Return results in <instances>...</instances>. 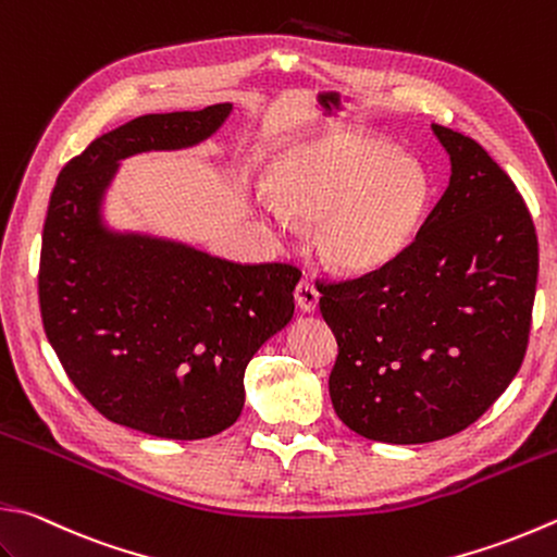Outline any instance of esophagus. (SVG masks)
<instances>
[{"label": "esophagus", "instance_id": "obj_1", "mask_svg": "<svg viewBox=\"0 0 557 557\" xmlns=\"http://www.w3.org/2000/svg\"><path fill=\"white\" fill-rule=\"evenodd\" d=\"M293 296H296V302H298V308L302 312H312L314 308H318L320 293H318V288H314L308 278L298 281V286H296V290H293Z\"/></svg>", "mask_w": 557, "mask_h": 557}]
</instances>
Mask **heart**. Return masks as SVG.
<instances>
[{
	"label": "heart",
	"mask_w": 557,
	"mask_h": 557,
	"mask_svg": "<svg viewBox=\"0 0 557 557\" xmlns=\"http://www.w3.org/2000/svg\"><path fill=\"white\" fill-rule=\"evenodd\" d=\"M269 194L283 213L314 220L312 245L324 264L363 274L412 243L432 180L381 135L330 133L283 154Z\"/></svg>",
	"instance_id": "1"
}]
</instances>
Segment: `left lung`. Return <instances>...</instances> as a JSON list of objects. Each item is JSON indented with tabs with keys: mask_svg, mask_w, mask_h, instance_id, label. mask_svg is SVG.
Listing matches in <instances>:
<instances>
[{
	"mask_svg": "<svg viewBox=\"0 0 557 557\" xmlns=\"http://www.w3.org/2000/svg\"><path fill=\"white\" fill-rule=\"evenodd\" d=\"M450 182L400 255L318 290L337 337L334 412L383 444L454 436L521 369L539 278V237L507 172L468 138L432 125Z\"/></svg>",
	"mask_w": 557,
	"mask_h": 557,
	"instance_id": "1",
	"label": "left lung"
}]
</instances>
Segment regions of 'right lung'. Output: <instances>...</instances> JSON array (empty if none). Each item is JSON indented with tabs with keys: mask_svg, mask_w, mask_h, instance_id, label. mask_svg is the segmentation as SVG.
<instances>
[{
	"mask_svg": "<svg viewBox=\"0 0 557 557\" xmlns=\"http://www.w3.org/2000/svg\"><path fill=\"white\" fill-rule=\"evenodd\" d=\"M230 103L133 119L62 166L38 269L44 330L99 414L160 438L220 434L243 412L245 369L293 318V264H237L186 245L111 235L99 220L115 162L203 140Z\"/></svg>",
	"mask_w": 557,
	"mask_h": 557,
	"instance_id": "1",
	"label": "right lung"
}]
</instances>
